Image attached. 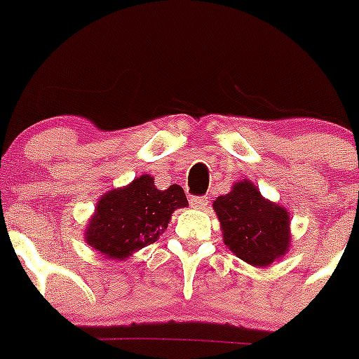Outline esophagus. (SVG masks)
<instances>
[{"label":"esophagus","instance_id":"1","mask_svg":"<svg viewBox=\"0 0 359 359\" xmlns=\"http://www.w3.org/2000/svg\"><path fill=\"white\" fill-rule=\"evenodd\" d=\"M189 203H191V206H193L194 210H205L206 205H208V198H205V196H193L189 200Z\"/></svg>","mask_w":359,"mask_h":359}]
</instances>
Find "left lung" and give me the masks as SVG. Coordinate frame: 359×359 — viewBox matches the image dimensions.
I'll list each match as a JSON object with an SVG mask.
<instances>
[{
	"mask_svg": "<svg viewBox=\"0 0 359 359\" xmlns=\"http://www.w3.org/2000/svg\"><path fill=\"white\" fill-rule=\"evenodd\" d=\"M226 247L253 267H267L287 255L292 245L290 212L260 194L243 179L213 201Z\"/></svg>",
	"mask_w": 359,
	"mask_h": 359,
	"instance_id": "left-lung-1",
	"label": "left lung"
}]
</instances>
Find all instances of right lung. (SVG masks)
<instances>
[{"mask_svg": "<svg viewBox=\"0 0 359 359\" xmlns=\"http://www.w3.org/2000/svg\"><path fill=\"white\" fill-rule=\"evenodd\" d=\"M189 206L184 189L173 184L158 189L154 177H135L128 186L104 193L85 229V241L111 260H125L154 243L177 208Z\"/></svg>", "mask_w": 359, "mask_h": 359, "instance_id": "add662e5", "label": "right lung"}]
</instances>
